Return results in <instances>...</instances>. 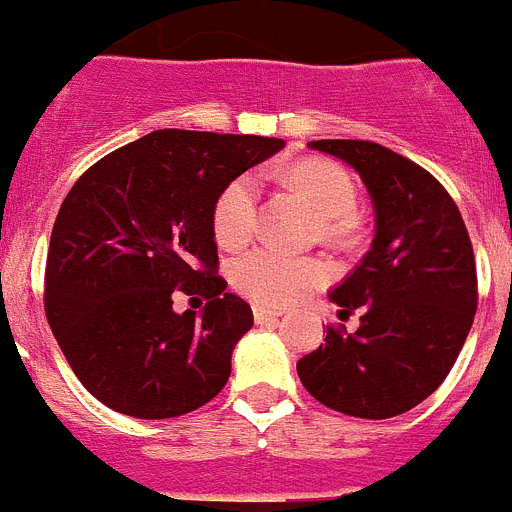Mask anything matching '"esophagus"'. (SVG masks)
Listing matches in <instances>:
<instances>
[{"label": "esophagus", "instance_id": "34e87169", "mask_svg": "<svg viewBox=\"0 0 512 512\" xmlns=\"http://www.w3.org/2000/svg\"><path fill=\"white\" fill-rule=\"evenodd\" d=\"M279 318H282V310H271V307H261V305L253 307V320H256V323H271V320H279Z\"/></svg>", "mask_w": 512, "mask_h": 512}]
</instances>
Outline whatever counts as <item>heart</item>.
I'll return each mask as SVG.
<instances>
[{
    "instance_id": "b5f03b06",
    "label": "heart",
    "mask_w": 512,
    "mask_h": 512,
    "mask_svg": "<svg viewBox=\"0 0 512 512\" xmlns=\"http://www.w3.org/2000/svg\"><path fill=\"white\" fill-rule=\"evenodd\" d=\"M292 192L310 207L318 220L320 241L341 251H356L366 241L369 225L356 210V179L346 166L325 156L297 158L282 171ZM259 225V189L251 176H238L212 205V235L225 251L251 243ZM235 289L261 307H287L305 300L328 284V266L315 259H295L274 251H253L233 264Z\"/></svg>"
}]
</instances>
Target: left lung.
Listing matches in <instances>:
<instances>
[{
	"label": "left lung",
	"mask_w": 512,
	"mask_h": 512,
	"mask_svg": "<svg viewBox=\"0 0 512 512\" xmlns=\"http://www.w3.org/2000/svg\"><path fill=\"white\" fill-rule=\"evenodd\" d=\"M354 166L372 194V251L330 300L338 318L361 312L356 333L328 325L297 361L305 390L351 418L408 413L451 372L477 312V266L467 225L436 176L369 140H312Z\"/></svg>",
	"instance_id": "left-lung-1"
}]
</instances>
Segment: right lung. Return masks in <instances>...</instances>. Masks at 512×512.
I'll return each instance as SVG.
<instances>
[{
	"mask_svg": "<svg viewBox=\"0 0 512 512\" xmlns=\"http://www.w3.org/2000/svg\"><path fill=\"white\" fill-rule=\"evenodd\" d=\"M284 146L261 135L153 130L76 179L53 223L45 318L79 382L122 415L192 413L223 390L253 325L217 274L212 205ZM208 300L203 318L173 297Z\"/></svg>",
	"mask_w": 512,
	"mask_h": 512,
	"instance_id": "right-lung-1",
	"label": "right lung"
}]
</instances>
